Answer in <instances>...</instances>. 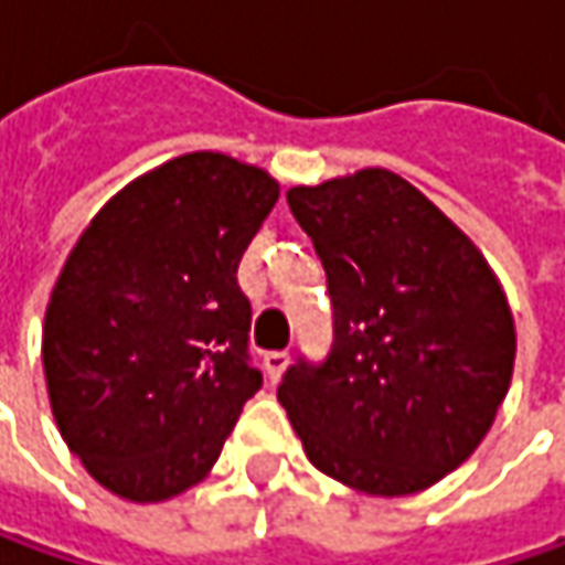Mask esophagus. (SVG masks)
<instances>
[{
    "mask_svg": "<svg viewBox=\"0 0 565 565\" xmlns=\"http://www.w3.org/2000/svg\"><path fill=\"white\" fill-rule=\"evenodd\" d=\"M287 363H290V354H287V351H268V354L262 356L265 376H268L271 382L281 380V373L287 370Z\"/></svg>",
    "mask_w": 565,
    "mask_h": 565,
    "instance_id": "obj_1",
    "label": "esophagus"
}]
</instances>
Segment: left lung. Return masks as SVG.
Segmentation results:
<instances>
[{
  "label": "left lung",
  "mask_w": 565,
  "mask_h": 565,
  "mask_svg": "<svg viewBox=\"0 0 565 565\" xmlns=\"http://www.w3.org/2000/svg\"><path fill=\"white\" fill-rule=\"evenodd\" d=\"M287 205L322 258L334 338L322 363L287 366L278 402L322 475L373 497L427 490L478 449L509 392L503 287L398 173L294 185Z\"/></svg>",
  "instance_id": "8db88e82"
}]
</instances>
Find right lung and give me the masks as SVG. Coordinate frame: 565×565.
Returning a JSON list of instances; mask_svg holds the SVG:
<instances>
[{
  "label": "right lung",
  "instance_id": "add662e5",
  "mask_svg": "<svg viewBox=\"0 0 565 565\" xmlns=\"http://www.w3.org/2000/svg\"><path fill=\"white\" fill-rule=\"evenodd\" d=\"M275 202L265 170L195 151L116 192L65 258L46 392L65 446L116 497L160 503L199 483L262 388L236 268Z\"/></svg>",
  "mask_w": 565,
  "mask_h": 565
}]
</instances>
